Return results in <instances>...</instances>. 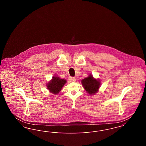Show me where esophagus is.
<instances>
[{
	"instance_id": "obj_1",
	"label": "esophagus",
	"mask_w": 146,
	"mask_h": 146,
	"mask_svg": "<svg viewBox=\"0 0 146 146\" xmlns=\"http://www.w3.org/2000/svg\"><path fill=\"white\" fill-rule=\"evenodd\" d=\"M68 79H69V80H70V82H74L76 80L74 77H72V76H70L68 78Z\"/></svg>"
}]
</instances>
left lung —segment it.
Returning <instances> with one entry per match:
<instances>
[{
  "label": "left lung",
  "instance_id": "8db88e82",
  "mask_svg": "<svg viewBox=\"0 0 146 146\" xmlns=\"http://www.w3.org/2000/svg\"><path fill=\"white\" fill-rule=\"evenodd\" d=\"M82 84L85 90L90 95H94L97 93L101 85L100 81L94 78L91 74L83 79Z\"/></svg>",
  "mask_w": 146,
  "mask_h": 146
}]
</instances>
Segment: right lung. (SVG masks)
<instances>
[{
	"mask_svg": "<svg viewBox=\"0 0 146 146\" xmlns=\"http://www.w3.org/2000/svg\"><path fill=\"white\" fill-rule=\"evenodd\" d=\"M66 82V80L64 79H61L58 76H53L52 79L47 84V89L53 94L57 95L61 91Z\"/></svg>",
	"mask_w": 146,
	"mask_h": 146,
	"instance_id": "obj_1",
	"label": "right lung"
}]
</instances>
